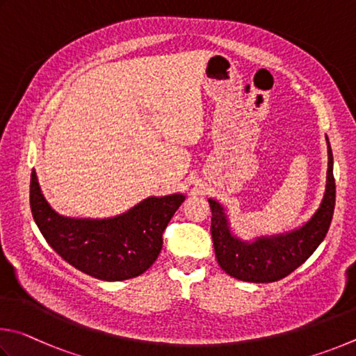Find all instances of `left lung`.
I'll return each instance as SVG.
<instances>
[{
	"instance_id": "8db88e82",
	"label": "left lung",
	"mask_w": 356,
	"mask_h": 356,
	"mask_svg": "<svg viewBox=\"0 0 356 356\" xmlns=\"http://www.w3.org/2000/svg\"><path fill=\"white\" fill-rule=\"evenodd\" d=\"M327 189L316 214L302 228L288 234L259 238L252 244L242 242L229 233L227 216L216 200H208L211 207V234H213L217 263L242 282L272 283L288 277L302 266L327 236L333 219L336 184L333 177V153L328 137Z\"/></svg>"
}]
</instances>
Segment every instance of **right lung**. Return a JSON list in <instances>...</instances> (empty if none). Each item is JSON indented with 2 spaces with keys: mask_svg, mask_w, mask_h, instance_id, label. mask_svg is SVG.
Segmentation results:
<instances>
[{
  "mask_svg": "<svg viewBox=\"0 0 356 356\" xmlns=\"http://www.w3.org/2000/svg\"><path fill=\"white\" fill-rule=\"evenodd\" d=\"M29 202L40 233L62 259L93 278L122 282L139 277L154 263L164 229L184 195L149 197L114 219H68L49 208L33 170Z\"/></svg>",
  "mask_w": 356,
  "mask_h": 356,
  "instance_id": "add662e5",
  "label": "right lung"
}]
</instances>
